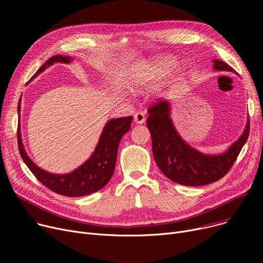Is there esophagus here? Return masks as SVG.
Instances as JSON below:
<instances>
[{
  "mask_svg": "<svg viewBox=\"0 0 263 263\" xmlns=\"http://www.w3.org/2000/svg\"><path fill=\"white\" fill-rule=\"evenodd\" d=\"M145 120H146V118H145V114L144 113L137 112V113L134 114V121H135V123L142 124V123L145 122Z\"/></svg>",
  "mask_w": 263,
  "mask_h": 263,
  "instance_id": "1",
  "label": "esophagus"
}]
</instances>
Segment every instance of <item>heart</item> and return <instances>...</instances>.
Segmentation results:
<instances>
[{"instance_id": "heart-1", "label": "heart", "mask_w": 263, "mask_h": 263, "mask_svg": "<svg viewBox=\"0 0 263 263\" xmlns=\"http://www.w3.org/2000/svg\"><path fill=\"white\" fill-rule=\"evenodd\" d=\"M176 65V60L173 58H158L153 61H148L137 65L131 74V83L134 87L141 88L149 86L158 81L159 79L166 76L172 68ZM186 67H180L177 69L176 73L173 76L172 80L166 85H160L158 91H163L165 87H173L182 79L185 73Z\"/></svg>"}]
</instances>
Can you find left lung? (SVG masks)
<instances>
[{
	"label": "left lung",
	"instance_id": "1",
	"mask_svg": "<svg viewBox=\"0 0 263 263\" xmlns=\"http://www.w3.org/2000/svg\"><path fill=\"white\" fill-rule=\"evenodd\" d=\"M215 70L234 72L223 61L214 60ZM147 127L153 140V154L161 172L172 181L200 186L222 179L236 162L250 135V119L240 139L222 155H203L187 145L176 131L171 119V104L158 100L148 109Z\"/></svg>",
	"mask_w": 263,
	"mask_h": 263
}]
</instances>
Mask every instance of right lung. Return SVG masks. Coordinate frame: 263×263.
I'll use <instances>...</instances> for the list:
<instances>
[{
	"mask_svg": "<svg viewBox=\"0 0 263 263\" xmlns=\"http://www.w3.org/2000/svg\"><path fill=\"white\" fill-rule=\"evenodd\" d=\"M70 62V58L55 55L38 69L33 78L54 63L69 64ZM18 112H20V101L18 103ZM132 119L133 116L110 119L105 124L99 142L90 158L79 168L66 175L51 174L38 167L25 153L21 140L20 127H18L17 137L20 155L26 166L38 179V181L49 190L68 197L86 196L101 190L112 178L115 171L119 142L123 134L130 130Z\"/></svg>",
	"mask_w": 263,
	"mask_h": 263,
	"instance_id": "1",
	"label": "right lung"
}]
</instances>
